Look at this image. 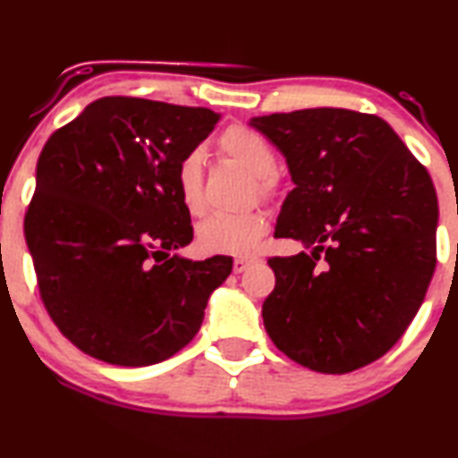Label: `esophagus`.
Masks as SVG:
<instances>
[{
    "mask_svg": "<svg viewBox=\"0 0 458 458\" xmlns=\"http://www.w3.org/2000/svg\"><path fill=\"white\" fill-rule=\"evenodd\" d=\"M251 264V258H236V260L233 262V271L239 275V273H243V271H247V267H250Z\"/></svg>",
    "mask_w": 458,
    "mask_h": 458,
    "instance_id": "34e87169",
    "label": "esophagus"
}]
</instances>
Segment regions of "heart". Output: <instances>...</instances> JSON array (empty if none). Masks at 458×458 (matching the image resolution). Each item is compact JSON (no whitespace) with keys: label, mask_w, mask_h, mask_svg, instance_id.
I'll list each match as a JSON object with an SVG mask.
<instances>
[{"label":"heart","mask_w":458,"mask_h":458,"mask_svg":"<svg viewBox=\"0 0 458 458\" xmlns=\"http://www.w3.org/2000/svg\"><path fill=\"white\" fill-rule=\"evenodd\" d=\"M217 148L222 156L256 174V190L262 198H271L277 191L275 176V151L258 131L243 125H233L219 136ZM176 190L187 213L200 215L205 211L202 196V159L198 153H187L176 166ZM268 233V215L262 208L236 215H213L196 230L198 250L207 256H251L258 250L264 234Z\"/></svg>","instance_id":"b5f03b06"}]
</instances>
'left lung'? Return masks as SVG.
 <instances>
[{"mask_svg": "<svg viewBox=\"0 0 458 458\" xmlns=\"http://www.w3.org/2000/svg\"><path fill=\"white\" fill-rule=\"evenodd\" d=\"M288 162L294 190L275 236L310 251L271 258L262 305L273 344L319 373L356 371L403 337L435 271L437 196L384 119L348 108L253 117Z\"/></svg>", "mask_w": 458, "mask_h": 458, "instance_id": "1", "label": "left lung"}]
</instances>
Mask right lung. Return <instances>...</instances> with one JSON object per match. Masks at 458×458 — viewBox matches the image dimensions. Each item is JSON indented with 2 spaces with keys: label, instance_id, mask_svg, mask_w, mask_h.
I'll list each match as a JSON object with an SVG mask.
<instances>
[{
  "label": "right lung",
  "instance_id": "obj_1",
  "mask_svg": "<svg viewBox=\"0 0 458 458\" xmlns=\"http://www.w3.org/2000/svg\"><path fill=\"white\" fill-rule=\"evenodd\" d=\"M217 121L208 108L110 96L44 145L25 241L48 316L85 354L156 365L200 330L233 260L173 253L194 239L176 166Z\"/></svg>",
  "mask_w": 458,
  "mask_h": 458
}]
</instances>
